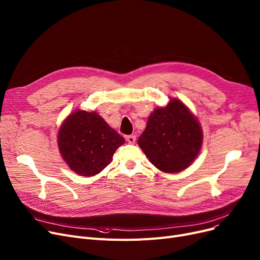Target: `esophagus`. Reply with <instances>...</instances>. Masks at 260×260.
<instances>
[{"mask_svg":"<svg viewBox=\"0 0 260 260\" xmlns=\"http://www.w3.org/2000/svg\"><path fill=\"white\" fill-rule=\"evenodd\" d=\"M126 140L128 143L134 144L135 142H136V136H135V135H129V136H126Z\"/></svg>","mask_w":260,"mask_h":260,"instance_id":"34e87169","label":"esophagus"}]
</instances>
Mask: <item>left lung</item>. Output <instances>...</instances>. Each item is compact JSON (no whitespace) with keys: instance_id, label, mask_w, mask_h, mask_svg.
I'll use <instances>...</instances> for the list:
<instances>
[{"instance_id":"obj_1","label":"left lung","mask_w":260,"mask_h":260,"mask_svg":"<svg viewBox=\"0 0 260 260\" xmlns=\"http://www.w3.org/2000/svg\"><path fill=\"white\" fill-rule=\"evenodd\" d=\"M202 143L199 121L177 99L152 112L138 139L149 160L166 173H177L188 168L199 155Z\"/></svg>"}]
</instances>
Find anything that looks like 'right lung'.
Listing matches in <instances>:
<instances>
[{
    "instance_id": "1",
    "label": "right lung",
    "mask_w": 260,
    "mask_h": 260,
    "mask_svg": "<svg viewBox=\"0 0 260 260\" xmlns=\"http://www.w3.org/2000/svg\"><path fill=\"white\" fill-rule=\"evenodd\" d=\"M58 148L72 171L93 176L106 168L125 140L95 111L75 110L61 124Z\"/></svg>"
}]
</instances>
